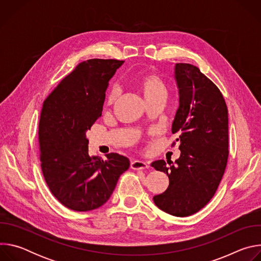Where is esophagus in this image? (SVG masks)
I'll use <instances>...</instances> for the list:
<instances>
[{
  "label": "esophagus",
  "instance_id": "1",
  "mask_svg": "<svg viewBox=\"0 0 261 261\" xmlns=\"http://www.w3.org/2000/svg\"><path fill=\"white\" fill-rule=\"evenodd\" d=\"M131 168L134 169V170H143V169H146L150 166H148V164H146L145 162H142V161H139V160H134L131 162Z\"/></svg>",
  "mask_w": 261,
  "mask_h": 261
}]
</instances>
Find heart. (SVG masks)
Masks as SVG:
<instances>
[{"label":"heart","mask_w":261,"mask_h":261,"mask_svg":"<svg viewBox=\"0 0 261 261\" xmlns=\"http://www.w3.org/2000/svg\"><path fill=\"white\" fill-rule=\"evenodd\" d=\"M137 87L141 91L146 103L155 100H166L168 96V89L165 82L155 73H148L141 76L137 81ZM120 95V89L116 86L111 87L107 92L105 103L113 105Z\"/></svg>","instance_id":"b5f03b06"}]
</instances>
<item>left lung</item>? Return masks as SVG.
Wrapping results in <instances>:
<instances>
[{
    "instance_id": "1",
    "label": "left lung",
    "mask_w": 261,
    "mask_h": 261,
    "mask_svg": "<svg viewBox=\"0 0 261 261\" xmlns=\"http://www.w3.org/2000/svg\"><path fill=\"white\" fill-rule=\"evenodd\" d=\"M179 107L172 124L180 156L152 166L165 172L169 186L153 197L163 212L176 217L197 213L215 195L228 160V110L219 88L192 64L176 63ZM175 142L172 143V146Z\"/></svg>"
}]
</instances>
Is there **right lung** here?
Returning <instances> with one entry per match:
<instances>
[{"instance_id": "obj_1", "label": "right lung", "mask_w": 261, "mask_h": 261, "mask_svg": "<svg viewBox=\"0 0 261 261\" xmlns=\"http://www.w3.org/2000/svg\"><path fill=\"white\" fill-rule=\"evenodd\" d=\"M124 61L91 59L79 64L44 100L38 128L41 170L53 195L66 207L88 212L103 205L127 157L89 156L86 132L101 117L108 81Z\"/></svg>"}]
</instances>
